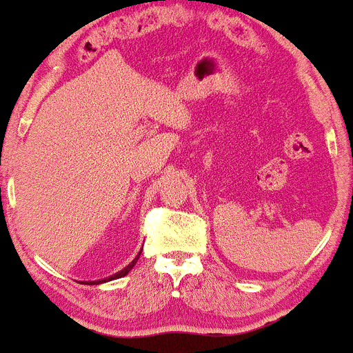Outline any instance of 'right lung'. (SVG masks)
Returning a JSON list of instances; mask_svg holds the SVG:
<instances>
[{
    "mask_svg": "<svg viewBox=\"0 0 353 353\" xmlns=\"http://www.w3.org/2000/svg\"><path fill=\"white\" fill-rule=\"evenodd\" d=\"M140 254H142V252H139V255H137V257L133 259V261L130 262V264H128L127 267H125V269H121L120 272H117V274H113V276H110V277H105V279H99V281H83V283H81V284H89V285H94V284H103V283H108V281H114V279H120V277H125V276H127V274L130 272V270L133 269V265L137 264V261H139Z\"/></svg>",
    "mask_w": 353,
    "mask_h": 353,
    "instance_id": "1",
    "label": "right lung"
}]
</instances>
